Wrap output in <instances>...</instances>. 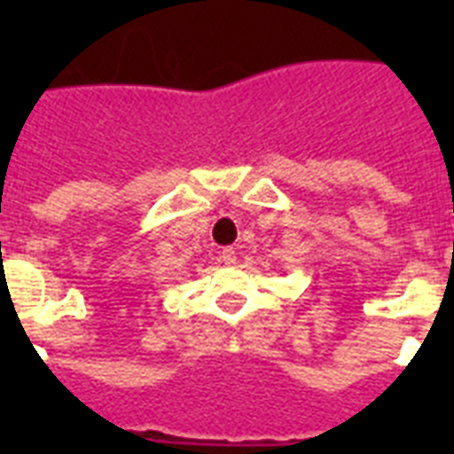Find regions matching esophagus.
I'll return each mask as SVG.
<instances>
[{
  "label": "esophagus",
  "instance_id": "34e87169",
  "mask_svg": "<svg viewBox=\"0 0 454 454\" xmlns=\"http://www.w3.org/2000/svg\"><path fill=\"white\" fill-rule=\"evenodd\" d=\"M221 262L226 263V266H233V263L238 262V256H235V249L233 247L223 249V252H221Z\"/></svg>",
  "mask_w": 454,
  "mask_h": 454
}]
</instances>
